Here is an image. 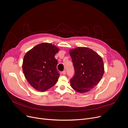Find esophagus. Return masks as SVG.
<instances>
[{"instance_id":"obj_1","label":"esophagus","mask_w":128,"mask_h":128,"mask_svg":"<svg viewBox=\"0 0 128 128\" xmlns=\"http://www.w3.org/2000/svg\"><path fill=\"white\" fill-rule=\"evenodd\" d=\"M62 74H63V75H66V71H65V70H64L63 72H62Z\"/></svg>"}]
</instances>
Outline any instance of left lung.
Instances as JSON below:
<instances>
[{
	"label": "left lung",
	"mask_w": 128,
	"mask_h": 128,
	"mask_svg": "<svg viewBox=\"0 0 128 128\" xmlns=\"http://www.w3.org/2000/svg\"><path fill=\"white\" fill-rule=\"evenodd\" d=\"M70 54L75 69V75L70 79L72 88L80 93L88 92L103 76V60L96 52L86 47L70 49Z\"/></svg>",
	"instance_id": "left-lung-1"
}]
</instances>
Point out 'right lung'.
Wrapping results in <instances>:
<instances>
[{"mask_svg":"<svg viewBox=\"0 0 128 128\" xmlns=\"http://www.w3.org/2000/svg\"><path fill=\"white\" fill-rule=\"evenodd\" d=\"M59 48L50 43L37 44L24 56L22 69L27 81L36 90L44 92L58 82L60 74L54 56Z\"/></svg>","mask_w":128,"mask_h":128,"instance_id":"add662e5","label":"right lung"}]
</instances>
